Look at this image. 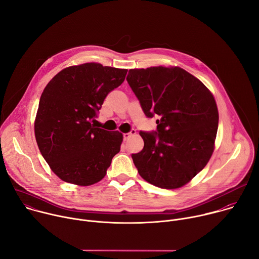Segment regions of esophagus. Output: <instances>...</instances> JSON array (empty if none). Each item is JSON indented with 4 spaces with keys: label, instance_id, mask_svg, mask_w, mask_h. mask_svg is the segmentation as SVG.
I'll use <instances>...</instances> for the list:
<instances>
[{
    "label": "esophagus",
    "instance_id": "obj_1",
    "mask_svg": "<svg viewBox=\"0 0 259 259\" xmlns=\"http://www.w3.org/2000/svg\"><path fill=\"white\" fill-rule=\"evenodd\" d=\"M134 133H135V130H133V129H132L129 133H124V134H123V139H124V140H127V139H128L132 134H134Z\"/></svg>",
    "mask_w": 259,
    "mask_h": 259
}]
</instances>
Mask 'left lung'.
I'll return each mask as SVG.
<instances>
[{"label": "left lung", "instance_id": "8db88e82", "mask_svg": "<svg viewBox=\"0 0 259 259\" xmlns=\"http://www.w3.org/2000/svg\"><path fill=\"white\" fill-rule=\"evenodd\" d=\"M127 82L157 130L140 131L141 152L132 154L139 175L161 189L188 183L208 163L218 128L215 99L205 85L180 67L130 69Z\"/></svg>", "mask_w": 259, "mask_h": 259}]
</instances>
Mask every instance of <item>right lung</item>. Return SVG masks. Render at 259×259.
<instances>
[{"label":"right lung","instance_id":"1","mask_svg":"<svg viewBox=\"0 0 259 259\" xmlns=\"http://www.w3.org/2000/svg\"><path fill=\"white\" fill-rule=\"evenodd\" d=\"M127 71L84 63L62 69L45 87L34 135L45 161L63 181L84 187L100 181L120 152L122 133L92 123L107 94L124 82Z\"/></svg>","mask_w":259,"mask_h":259}]
</instances>
